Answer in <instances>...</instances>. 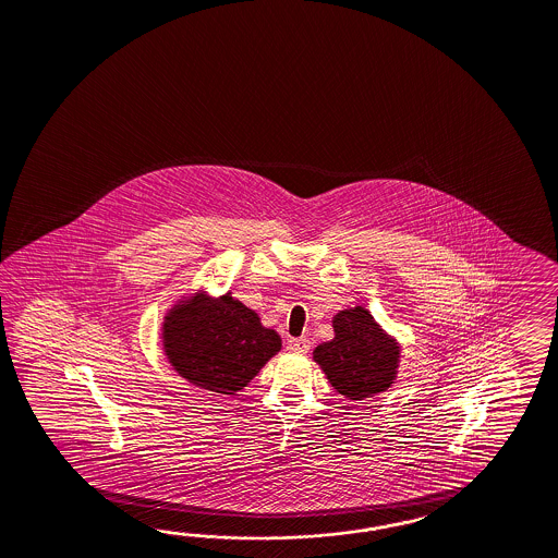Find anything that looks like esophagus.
<instances>
[{
	"mask_svg": "<svg viewBox=\"0 0 558 558\" xmlns=\"http://www.w3.org/2000/svg\"><path fill=\"white\" fill-rule=\"evenodd\" d=\"M288 351L292 353H306L311 349V341L306 337H299V339H288L287 341Z\"/></svg>",
	"mask_w": 558,
	"mask_h": 558,
	"instance_id": "esophagus-1",
	"label": "esophagus"
}]
</instances>
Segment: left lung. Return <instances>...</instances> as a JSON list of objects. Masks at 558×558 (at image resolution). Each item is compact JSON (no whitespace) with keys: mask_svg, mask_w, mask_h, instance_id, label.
<instances>
[{"mask_svg":"<svg viewBox=\"0 0 558 558\" xmlns=\"http://www.w3.org/2000/svg\"><path fill=\"white\" fill-rule=\"evenodd\" d=\"M332 331L331 341L315 347L313 360L337 392L355 402L392 388L402 347L365 306L339 311L332 317Z\"/></svg>","mask_w":558,"mask_h":558,"instance_id":"left-lung-1","label":"left lung"}]
</instances>
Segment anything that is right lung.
I'll use <instances>...</instances> for the list:
<instances>
[{
  "mask_svg": "<svg viewBox=\"0 0 558 558\" xmlns=\"http://www.w3.org/2000/svg\"><path fill=\"white\" fill-rule=\"evenodd\" d=\"M166 362L189 384L235 396L282 349L280 335L262 325L256 311L231 292L205 290L170 304L160 325Z\"/></svg>",
  "mask_w": 558,
  "mask_h": 558,
  "instance_id": "obj_1",
  "label": "right lung"
}]
</instances>
